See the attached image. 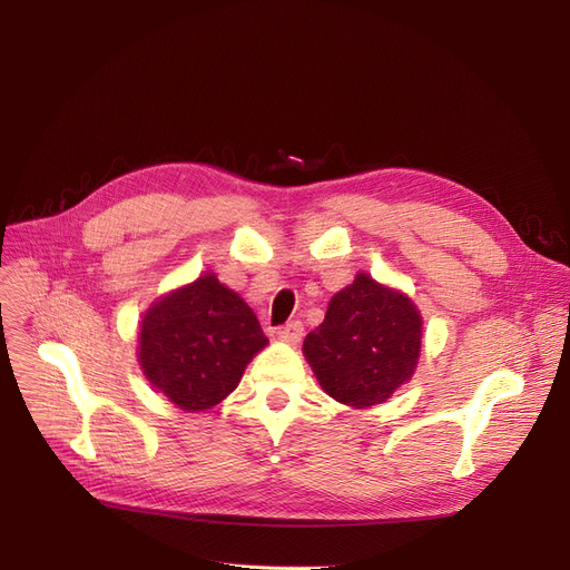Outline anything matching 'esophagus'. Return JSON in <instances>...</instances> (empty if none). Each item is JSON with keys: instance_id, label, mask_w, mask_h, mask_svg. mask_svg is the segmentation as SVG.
I'll list each match as a JSON object with an SVG mask.
<instances>
[{"instance_id": "34e87169", "label": "esophagus", "mask_w": 570, "mask_h": 570, "mask_svg": "<svg viewBox=\"0 0 570 570\" xmlns=\"http://www.w3.org/2000/svg\"><path fill=\"white\" fill-rule=\"evenodd\" d=\"M305 335V325L301 321H291L284 327H279V340L286 344H297Z\"/></svg>"}]
</instances>
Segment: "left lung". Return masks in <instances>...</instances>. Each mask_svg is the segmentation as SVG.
I'll return each mask as SVG.
<instances>
[{
	"mask_svg": "<svg viewBox=\"0 0 570 570\" xmlns=\"http://www.w3.org/2000/svg\"><path fill=\"white\" fill-rule=\"evenodd\" d=\"M423 348V316L411 297L367 273L327 303L303 353L323 391L340 404L370 409L411 381Z\"/></svg>",
	"mask_w": 570,
	"mask_h": 570,
	"instance_id": "8db88e82",
	"label": "left lung"
}]
</instances>
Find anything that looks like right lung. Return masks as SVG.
<instances>
[{"instance_id":"obj_1","label":"right lung","mask_w":570,"mask_h":570,"mask_svg":"<svg viewBox=\"0 0 570 570\" xmlns=\"http://www.w3.org/2000/svg\"><path fill=\"white\" fill-rule=\"evenodd\" d=\"M265 346L252 307L215 273L157 297L138 327L145 379L187 413L226 400Z\"/></svg>"}]
</instances>
